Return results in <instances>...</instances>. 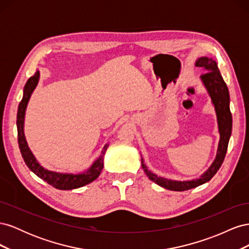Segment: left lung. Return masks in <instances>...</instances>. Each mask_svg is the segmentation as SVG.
<instances>
[{
  "instance_id": "obj_1",
  "label": "left lung",
  "mask_w": 249,
  "mask_h": 249,
  "mask_svg": "<svg viewBox=\"0 0 249 249\" xmlns=\"http://www.w3.org/2000/svg\"><path fill=\"white\" fill-rule=\"evenodd\" d=\"M195 66L201 67L206 73L200 76V80L203 86L207 89V91L211 97L213 106L215 108L217 123H218V131H219L220 139L218 143L217 155L214 162L209 167V169L202 173L200 178H194L191 180H175L166 178L158 177L156 173L150 171L146 164H144V160L141 158V166L146 173V176L150 180L159 185L165 189L171 191H185L192 189V188L198 187L205 184L212 178L216 172L219 170L220 166L223 163L225 154H227L228 145L230 137L231 134V113L230 110V93L229 88L223 81L221 73L218 70L217 63L214 59L208 57H200L195 61Z\"/></svg>"
}]
</instances>
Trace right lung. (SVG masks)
Returning <instances> with one entry per match:
<instances>
[{"instance_id":"obj_1","label":"right lung","mask_w":249,"mask_h":249,"mask_svg":"<svg viewBox=\"0 0 249 249\" xmlns=\"http://www.w3.org/2000/svg\"><path fill=\"white\" fill-rule=\"evenodd\" d=\"M39 71H37L34 76L30 78L24 88V95L19 103L18 110V119H17V126H18V146L20 149V153L24 159L25 163L29 169L35 175L43 179L44 182L55 187L56 189L60 190H72L77 189V188L85 186L89 183L93 182L94 179L99 178L101 172L104 168V157L106 154V150L109 147V143L104 146L102 149V153L99 158L91 164L87 170L79 172V173H65V172H57L49 170L44 168L40 163L36 160L35 156L29 148L28 143L25 137L24 133V124H25V115H26V109L28 106V103L30 101L33 91L35 90L37 84L39 81Z\"/></svg>"}]
</instances>
